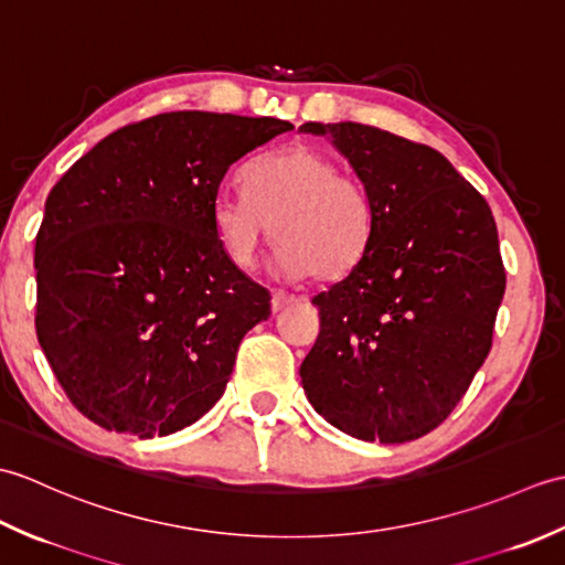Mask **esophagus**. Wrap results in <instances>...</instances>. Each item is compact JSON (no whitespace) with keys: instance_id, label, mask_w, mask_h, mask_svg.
<instances>
[{"instance_id":"obj_1","label":"esophagus","mask_w":565,"mask_h":565,"mask_svg":"<svg viewBox=\"0 0 565 565\" xmlns=\"http://www.w3.org/2000/svg\"><path fill=\"white\" fill-rule=\"evenodd\" d=\"M298 301H301V298H296V296H291V294L276 291V294L271 296V310H274V313H279V310L289 308V306H294V303H298Z\"/></svg>"}]
</instances>
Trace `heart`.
<instances>
[{
	"label": "heart",
	"instance_id": "b5f03b06",
	"mask_svg": "<svg viewBox=\"0 0 565 565\" xmlns=\"http://www.w3.org/2000/svg\"><path fill=\"white\" fill-rule=\"evenodd\" d=\"M245 189L213 199L215 235L235 267H255L271 225L274 264L286 279L332 281L364 257L374 209L364 184L330 154L306 146L264 154L247 167Z\"/></svg>",
	"mask_w": 565,
	"mask_h": 565
}]
</instances>
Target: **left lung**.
Wrapping results in <instances>:
<instances>
[{"label":"left lung","mask_w":565,"mask_h":565,"mask_svg":"<svg viewBox=\"0 0 565 565\" xmlns=\"http://www.w3.org/2000/svg\"><path fill=\"white\" fill-rule=\"evenodd\" d=\"M301 130L332 140L374 209L364 257L313 298L303 391L356 439H417L449 417L493 344L505 294L493 213L427 146L352 121Z\"/></svg>","instance_id":"left-lung-1"}]
</instances>
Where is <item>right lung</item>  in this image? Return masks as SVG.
<instances>
[{
	"instance_id": "right-lung-1",
	"label": "right lung",
	"mask_w": 565,
	"mask_h": 565,
	"mask_svg": "<svg viewBox=\"0 0 565 565\" xmlns=\"http://www.w3.org/2000/svg\"><path fill=\"white\" fill-rule=\"evenodd\" d=\"M291 128L160 114L114 130L51 189L35 235V332L92 423L152 439L218 403L271 296L227 259L213 199L231 164Z\"/></svg>"
}]
</instances>
